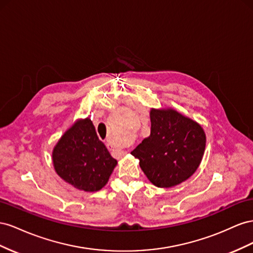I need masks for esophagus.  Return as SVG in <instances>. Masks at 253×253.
<instances>
[{"label": "esophagus", "mask_w": 253, "mask_h": 253, "mask_svg": "<svg viewBox=\"0 0 253 253\" xmlns=\"http://www.w3.org/2000/svg\"><path fill=\"white\" fill-rule=\"evenodd\" d=\"M107 147H108V149L112 150V151H114V150H120V149H118L117 147H115L110 141H107ZM120 151H122V150H120ZM122 153H124V151H122Z\"/></svg>", "instance_id": "obj_1"}]
</instances>
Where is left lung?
Returning <instances> with one entry per match:
<instances>
[{
  "label": "left lung",
  "instance_id": "left-lung-1",
  "mask_svg": "<svg viewBox=\"0 0 253 253\" xmlns=\"http://www.w3.org/2000/svg\"><path fill=\"white\" fill-rule=\"evenodd\" d=\"M150 135L131 155L149 181L158 187H171L190 178L201 162L206 148L204 129L172 109H151Z\"/></svg>",
  "mask_w": 253,
  "mask_h": 253
}]
</instances>
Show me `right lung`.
I'll use <instances>...</instances> for the list:
<instances>
[{
	"label": "right lung",
	"instance_id": "obj_1",
	"mask_svg": "<svg viewBox=\"0 0 253 253\" xmlns=\"http://www.w3.org/2000/svg\"><path fill=\"white\" fill-rule=\"evenodd\" d=\"M57 174L78 190L96 192L106 185L118 161L98 139L90 119L77 121L53 150Z\"/></svg>",
	"mask_w": 253,
	"mask_h": 253
}]
</instances>
